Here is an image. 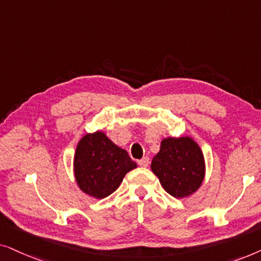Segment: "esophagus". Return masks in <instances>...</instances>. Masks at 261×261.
<instances>
[{
    "mask_svg": "<svg viewBox=\"0 0 261 261\" xmlns=\"http://www.w3.org/2000/svg\"><path fill=\"white\" fill-rule=\"evenodd\" d=\"M149 163H150V160H149L148 156H145V158L138 160V165L141 167H148Z\"/></svg>",
    "mask_w": 261,
    "mask_h": 261,
    "instance_id": "34e87169",
    "label": "esophagus"
}]
</instances>
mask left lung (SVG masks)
Instances as JSON below:
<instances>
[{"label":"left lung","mask_w":261,"mask_h":261,"mask_svg":"<svg viewBox=\"0 0 261 261\" xmlns=\"http://www.w3.org/2000/svg\"><path fill=\"white\" fill-rule=\"evenodd\" d=\"M151 171L167 193L175 198L187 197L196 192L204 180L203 152L190 137L165 138L152 159Z\"/></svg>","instance_id":"8db88e82"}]
</instances>
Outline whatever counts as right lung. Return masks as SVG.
Returning <instances> with one entry per match:
<instances>
[{
    "label": "right lung",
    "instance_id": "right-lung-1",
    "mask_svg": "<svg viewBox=\"0 0 261 261\" xmlns=\"http://www.w3.org/2000/svg\"><path fill=\"white\" fill-rule=\"evenodd\" d=\"M126 150L96 131L81 138L74 158L75 178L80 189L89 196L106 198L113 193L125 174L136 168Z\"/></svg>",
    "mask_w": 261,
    "mask_h": 261
}]
</instances>
